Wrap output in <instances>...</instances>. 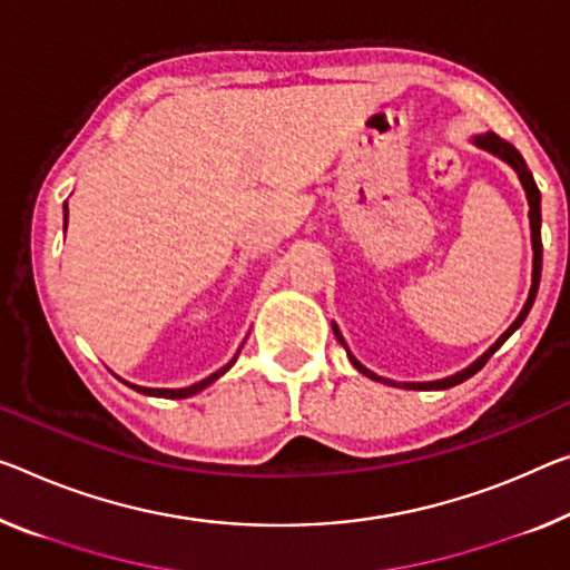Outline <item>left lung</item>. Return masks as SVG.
Listing matches in <instances>:
<instances>
[{
	"label": "left lung",
	"instance_id": "left-lung-1",
	"mask_svg": "<svg viewBox=\"0 0 570 570\" xmlns=\"http://www.w3.org/2000/svg\"><path fill=\"white\" fill-rule=\"evenodd\" d=\"M474 142L479 145V147H484V150H489V153H494V155H499L502 157V160H507L512 165L514 170H518V175H520V180H522V186H524V190H528V200H530V226H532V249H535V267H532V287H530V297H528V303H524V308H522V313L518 315V321L512 323L510 328L504 331L502 336H499V341L497 344L489 348V352L484 354V356H479L474 364L469 366V370H463V372H459V374H453V376H449V380H438V382H407V384H402V387L405 390H449V387H453V384H461V382H466L469 376H474L481 366H484L487 362H489V356H492L499 346L504 344L507 338H510L514 331H518L520 326H522V321L528 318V313H530V308H532V303H535V295H538V285H540V269H542V242H540V190H538V186H535V180H532V175L528 173V168H524V160L520 157V153L514 150V147L510 145V142H504L502 137H497V135H484V137H474ZM334 334H336V338L341 341V344H344V338H341V334H338V328L334 326ZM346 346V344H344ZM348 358H352V364L356 366L358 372L362 374H366V376H372V380H380V382H387V380H382V376H376V374H372L370 370H366V366H362L356 362V358L348 354ZM390 384H395L397 387V382H390Z\"/></svg>",
	"mask_w": 570,
	"mask_h": 570
}]
</instances>
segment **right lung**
Listing matches in <instances>:
<instances>
[{
    "label": "right lung",
    "mask_w": 570,
    "mask_h": 570,
    "mask_svg": "<svg viewBox=\"0 0 570 570\" xmlns=\"http://www.w3.org/2000/svg\"><path fill=\"white\" fill-rule=\"evenodd\" d=\"M66 218H68V206H66ZM239 356V354H236ZM236 356L232 358L229 364L224 366V370H218V372H214L212 376H206V380H200L198 384H190V387H183V390H150V387H137V384H129V387L132 390H137V392H142V395H153V397H168V400H180V397H190V395H196V392H200L204 387H208V384L212 382H216L218 376H222L226 370H229V366L236 362Z\"/></svg>",
    "instance_id": "add662e5"
}]
</instances>
